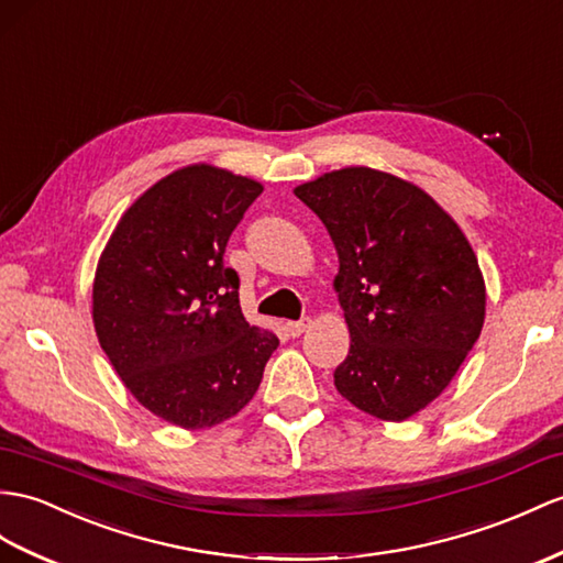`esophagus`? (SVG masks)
<instances>
[{
    "label": "esophagus",
    "instance_id": "34e87169",
    "mask_svg": "<svg viewBox=\"0 0 563 563\" xmlns=\"http://www.w3.org/2000/svg\"><path fill=\"white\" fill-rule=\"evenodd\" d=\"M310 327V318H300L296 322H286V329H289L291 336H300Z\"/></svg>",
    "mask_w": 563,
    "mask_h": 563
}]
</instances>
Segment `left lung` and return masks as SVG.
<instances>
[{
    "instance_id": "1",
    "label": "left lung",
    "mask_w": 563,
    "mask_h": 563,
    "mask_svg": "<svg viewBox=\"0 0 563 563\" xmlns=\"http://www.w3.org/2000/svg\"><path fill=\"white\" fill-rule=\"evenodd\" d=\"M294 194L339 255L334 289L351 332L334 387L355 408L401 422L434 401L485 322V282L468 239L418 186L349 167Z\"/></svg>"
}]
</instances>
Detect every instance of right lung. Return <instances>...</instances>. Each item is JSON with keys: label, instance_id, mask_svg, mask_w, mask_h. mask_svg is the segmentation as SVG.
Returning <instances> with one entry per match:
<instances>
[{"label": "right lung", "instance_id": "1", "mask_svg": "<svg viewBox=\"0 0 563 563\" xmlns=\"http://www.w3.org/2000/svg\"><path fill=\"white\" fill-rule=\"evenodd\" d=\"M263 194L253 178L194 164L121 217L92 284L100 346L147 410L178 428L222 422L253 399L279 339L245 322L231 231Z\"/></svg>", "mask_w": 563, "mask_h": 563}]
</instances>
